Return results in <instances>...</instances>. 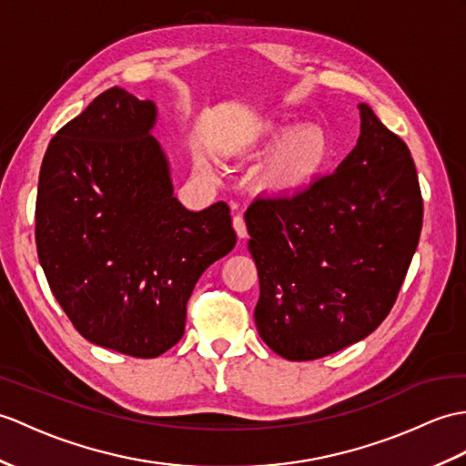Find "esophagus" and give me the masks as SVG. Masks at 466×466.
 Segmentation results:
<instances>
[{
    "mask_svg": "<svg viewBox=\"0 0 466 466\" xmlns=\"http://www.w3.org/2000/svg\"><path fill=\"white\" fill-rule=\"evenodd\" d=\"M232 226H234V230H236L238 238H246V236H248L246 220H244L242 214H236V216H234V218H232Z\"/></svg>",
    "mask_w": 466,
    "mask_h": 466,
    "instance_id": "34e87169",
    "label": "esophagus"
}]
</instances>
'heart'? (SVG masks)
<instances>
[{
  "label": "heart",
  "instance_id": "obj_1",
  "mask_svg": "<svg viewBox=\"0 0 466 466\" xmlns=\"http://www.w3.org/2000/svg\"><path fill=\"white\" fill-rule=\"evenodd\" d=\"M274 150L259 172V187L278 194L304 188L326 167L331 155L328 135L318 127L284 125L274 118H259L244 133L238 153ZM202 170H210L207 160H198Z\"/></svg>",
  "mask_w": 466,
  "mask_h": 466
}]
</instances>
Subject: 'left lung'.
<instances>
[{"mask_svg":"<svg viewBox=\"0 0 466 466\" xmlns=\"http://www.w3.org/2000/svg\"><path fill=\"white\" fill-rule=\"evenodd\" d=\"M361 135L328 177L246 212L259 278V338L289 361L361 341L391 311L423 226L407 145L357 105Z\"/></svg>","mask_w":466,"mask_h":466,"instance_id":"obj_1","label":"left lung"}]
</instances>
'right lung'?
Returning a JSON list of instances; mask_svg holds the SVG:
<instances>
[{
    "label": "right lung",
    "mask_w": 466,
    "mask_h": 466,
    "mask_svg": "<svg viewBox=\"0 0 466 466\" xmlns=\"http://www.w3.org/2000/svg\"><path fill=\"white\" fill-rule=\"evenodd\" d=\"M155 123L153 101L101 93L51 138L35 202L39 264L75 329L143 360L178 343L198 278L236 244L228 204L175 198Z\"/></svg>",
    "instance_id": "right-lung-1"
}]
</instances>
